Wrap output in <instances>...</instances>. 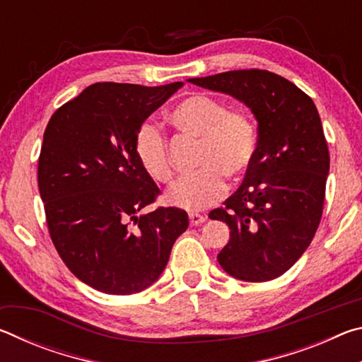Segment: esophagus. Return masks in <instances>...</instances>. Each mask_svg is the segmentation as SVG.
Returning <instances> with one entry per match:
<instances>
[{"label":"esophagus","instance_id":"esophagus-1","mask_svg":"<svg viewBox=\"0 0 362 362\" xmlns=\"http://www.w3.org/2000/svg\"><path fill=\"white\" fill-rule=\"evenodd\" d=\"M188 218H189V225H192V226H196V225L206 222V217L199 216V214H189Z\"/></svg>","mask_w":362,"mask_h":362}]
</instances>
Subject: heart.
Listing matches in <instances>:
<instances>
[{
	"instance_id": "1",
	"label": "heart",
	"mask_w": 362,
	"mask_h": 362,
	"mask_svg": "<svg viewBox=\"0 0 362 362\" xmlns=\"http://www.w3.org/2000/svg\"><path fill=\"white\" fill-rule=\"evenodd\" d=\"M169 121L185 136L199 139L198 174L183 177L166 193V203L185 211H201L222 198L225 179L240 182L257 155V131L250 116L228 110L222 100L194 94L177 103ZM134 151L144 173L158 183H169L174 169L168 142L158 126L144 122L137 129Z\"/></svg>"
}]
</instances>
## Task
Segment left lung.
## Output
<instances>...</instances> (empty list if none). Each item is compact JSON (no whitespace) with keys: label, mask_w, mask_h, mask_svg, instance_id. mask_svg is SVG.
I'll list each match as a JSON object with an SVG mask.
<instances>
[{"label":"left lung","mask_w":362,"mask_h":362,"mask_svg":"<svg viewBox=\"0 0 362 362\" xmlns=\"http://www.w3.org/2000/svg\"><path fill=\"white\" fill-rule=\"evenodd\" d=\"M188 83L235 97L259 122L257 155L243 185L209 217L230 228L217 260L233 278L272 281L310 246L320 226L329 148L315 102L267 70H233Z\"/></svg>","instance_id":"obj_1"}]
</instances>
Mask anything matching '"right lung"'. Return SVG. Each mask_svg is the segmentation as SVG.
<instances>
[{
    "label": "right lung",
    "instance_id": "right-lung-1",
    "mask_svg": "<svg viewBox=\"0 0 362 362\" xmlns=\"http://www.w3.org/2000/svg\"><path fill=\"white\" fill-rule=\"evenodd\" d=\"M182 86L95 83L47 122L38 187L49 235L70 272L97 291L146 289L188 228L179 207L142 212L159 188L134 151L139 127Z\"/></svg>",
    "mask_w": 362,
    "mask_h": 362
}]
</instances>
